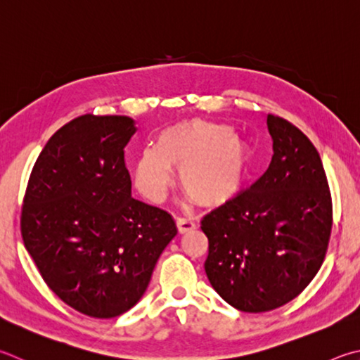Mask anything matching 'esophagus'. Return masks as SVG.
Here are the masks:
<instances>
[{
	"instance_id": "esophagus-1",
	"label": "esophagus",
	"mask_w": 360,
	"mask_h": 360,
	"mask_svg": "<svg viewBox=\"0 0 360 360\" xmlns=\"http://www.w3.org/2000/svg\"><path fill=\"white\" fill-rule=\"evenodd\" d=\"M176 226H178V231L181 234H186L188 231L195 230V224L191 220V219H186V217H179L178 220H176Z\"/></svg>"
}]
</instances>
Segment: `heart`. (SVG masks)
<instances>
[{"label": "heart", "mask_w": 360, "mask_h": 360, "mask_svg": "<svg viewBox=\"0 0 360 360\" xmlns=\"http://www.w3.org/2000/svg\"><path fill=\"white\" fill-rule=\"evenodd\" d=\"M253 162L252 149L225 124L186 120L162 129L155 148L134 163V181L151 201L165 198L179 169L181 184L201 206L219 207L243 192Z\"/></svg>", "instance_id": "1"}]
</instances>
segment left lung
I'll return each mask as SVG.
<instances>
[{
    "mask_svg": "<svg viewBox=\"0 0 360 360\" xmlns=\"http://www.w3.org/2000/svg\"><path fill=\"white\" fill-rule=\"evenodd\" d=\"M272 160L266 173L201 220L209 239L206 276L234 309L269 311L305 290L324 261L332 200L311 141L267 115Z\"/></svg>",
    "mask_w": 360,
    "mask_h": 360,
    "instance_id": "obj_1",
    "label": "left lung"
}]
</instances>
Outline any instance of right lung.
<instances>
[{"mask_svg":"<svg viewBox=\"0 0 360 360\" xmlns=\"http://www.w3.org/2000/svg\"><path fill=\"white\" fill-rule=\"evenodd\" d=\"M135 132L129 116L77 117L51 135L26 187V250L50 290L93 318L132 309L178 234L167 211L132 198L124 148Z\"/></svg>","mask_w":360,"mask_h":360,"instance_id":"right-lung-1","label":"right lung"}]
</instances>
